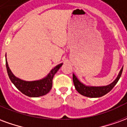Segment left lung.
<instances>
[{"label":"left lung","instance_id":"1","mask_svg":"<svg viewBox=\"0 0 127 127\" xmlns=\"http://www.w3.org/2000/svg\"><path fill=\"white\" fill-rule=\"evenodd\" d=\"M123 69V67L120 71V73L118 75V77H116V79L112 84L105 86H86L84 84H83L82 82H80L76 76L74 74H73V81L75 88L80 95L87 96V97L96 98V97L102 96L106 95L107 93H108L117 84L122 75Z\"/></svg>","mask_w":127,"mask_h":127}]
</instances>
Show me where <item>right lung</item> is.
<instances>
[{"mask_svg": "<svg viewBox=\"0 0 127 127\" xmlns=\"http://www.w3.org/2000/svg\"><path fill=\"white\" fill-rule=\"evenodd\" d=\"M62 65L63 63L55 66L50 72V73L47 75V77H45L42 80L32 81V82H26L19 79L13 74L8 66L7 58H6V67H7V73L11 82L21 93L30 97H38L48 93L52 87L53 77Z\"/></svg>", "mask_w": 127, "mask_h": 127, "instance_id": "1", "label": "right lung"}]
</instances>
